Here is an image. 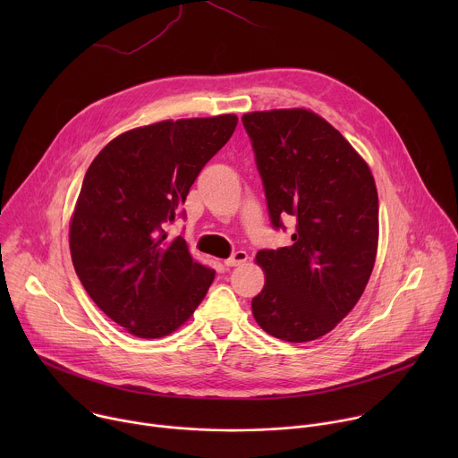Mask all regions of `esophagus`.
<instances>
[{
	"label": "esophagus",
	"instance_id": "1",
	"mask_svg": "<svg viewBox=\"0 0 458 458\" xmlns=\"http://www.w3.org/2000/svg\"><path fill=\"white\" fill-rule=\"evenodd\" d=\"M246 259H248V253L244 251V250H237V251H233L228 259H225V265L226 267H239V265H242V263H246Z\"/></svg>",
	"mask_w": 458,
	"mask_h": 458
}]
</instances>
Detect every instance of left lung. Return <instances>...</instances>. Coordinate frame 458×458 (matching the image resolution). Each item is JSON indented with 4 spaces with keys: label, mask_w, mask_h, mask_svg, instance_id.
I'll return each mask as SVG.
<instances>
[{
    "label": "left lung",
    "mask_w": 458,
    "mask_h": 458,
    "mask_svg": "<svg viewBox=\"0 0 458 458\" xmlns=\"http://www.w3.org/2000/svg\"><path fill=\"white\" fill-rule=\"evenodd\" d=\"M272 226L297 223L292 246L259 250L265 288L251 313L267 334L308 343L360 299L377 255L378 198L364 159L328 121L304 110L242 115Z\"/></svg>",
    "instance_id": "1"
}]
</instances>
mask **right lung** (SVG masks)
Here are the masks:
<instances>
[{
	"label": "right lung",
	"instance_id": "1",
	"mask_svg": "<svg viewBox=\"0 0 458 458\" xmlns=\"http://www.w3.org/2000/svg\"><path fill=\"white\" fill-rule=\"evenodd\" d=\"M237 115L161 121L112 140L89 166L71 223V253L90 299L141 339L172 334L216 272L170 239L193 181L228 143Z\"/></svg>",
	"mask_w": 458,
	"mask_h": 458
}]
</instances>
